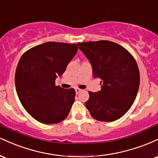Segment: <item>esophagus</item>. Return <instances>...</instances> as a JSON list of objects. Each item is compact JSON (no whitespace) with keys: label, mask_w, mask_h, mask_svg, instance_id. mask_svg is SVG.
<instances>
[{"label":"esophagus","mask_w":158,"mask_h":158,"mask_svg":"<svg viewBox=\"0 0 158 158\" xmlns=\"http://www.w3.org/2000/svg\"><path fill=\"white\" fill-rule=\"evenodd\" d=\"M75 90H76V94H79V93H80V92H81V90H82L79 89V88H76Z\"/></svg>","instance_id":"obj_1"}]
</instances>
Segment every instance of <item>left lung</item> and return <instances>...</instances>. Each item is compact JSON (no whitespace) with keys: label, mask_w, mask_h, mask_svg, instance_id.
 Masks as SVG:
<instances>
[{"label":"left lung","mask_w":158,"mask_h":158,"mask_svg":"<svg viewBox=\"0 0 158 158\" xmlns=\"http://www.w3.org/2000/svg\"><path fill=\"white\" fill-rule=\"evenodd\" d=\"M101 79V90L88 92L85 103L94 119L112 122L122 117L135 102L139 85L137 62L126 49L109 41L78 43Z\"/></svg>","instance_id":"1"}]
</instances>
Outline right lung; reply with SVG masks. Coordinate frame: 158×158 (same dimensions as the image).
Here are the masks:
<instances>
[{
  "label": "right lung",
  "mask_w": 158,
  "mask_h": 158,
  "mask_svg": "<svg viewBox=\"0 0 158 158\" xmlns=\"http://www.w3.org/2000/svg\"><path fill=\"white\" fill-rule=\"evenodd\" d=\"M77 44L46 42L23 54L15 71L16 91L25 110L39 122L54 124L68 117L75 101L73 88L56 86L77 54Z\"/></svg>",
  "instance_id": "obj_1"
}]
</instances>
